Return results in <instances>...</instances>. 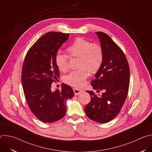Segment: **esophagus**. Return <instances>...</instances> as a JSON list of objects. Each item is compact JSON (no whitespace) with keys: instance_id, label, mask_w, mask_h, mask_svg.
<instances>
[{"instance_id":"34e87169","label":"esophagus","mask_w":152,"mask_h":152,"mask_svg":"<svg viewBox=\"0 0 152 152\" xmlns=\"http://www.w3.org/2000/svg\"><path fill=\"white\" fill-rule=\"evenodd\" d=\"M73 91H74V93H75V95H76V96H77V95H79V94H80V93H82L83 92V90H79V89L76 88H73Z\"/></svg>"}]
</instances>
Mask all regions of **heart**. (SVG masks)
<instances>
[{
  "instance_id": "heart-1",
  "label": "heart",
  "mask_w": 152,
  "mask_h": 152,
  "mask_svg": "<svg viewBox=\"0 0 152 152\" xmlns=\"http://www.w3.org/2000/svg\"><path fill=\"white\" fill-rule=\"evenodd\" d=\"M70 57H78V70L70 72L64 78L67 84L80 87L88 76V71L91 74L96 73L100 69L103 59V50L97 43H91L82 38H76L67 48ZM55 63L58 70L66 72L69 69L68 56L58 53L55 56Z\"/></svg>"
}]
</instances>
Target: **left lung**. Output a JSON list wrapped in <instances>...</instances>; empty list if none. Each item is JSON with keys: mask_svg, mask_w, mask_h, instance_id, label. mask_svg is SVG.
Returning <instances> with one entry per match:
<instances>
[{"mask_svg": "<svg viewBox=\"0 0 152 152\" xmlns=\"http://www.w3.org/2000/svg\"><path fill=\"white\" fill-rule=\"evenodd\" d=\"M103 50L102 66L95 75L91 85L101 96L93 91H86L91 96L90 102L85 107L87 117L97 123L111 121L120 111L126 99L130 81L129 64L122 50L102 32H97Z\"/></svg>", "mask_w": 152, "mask_h": 152, "instance_id": "8db88e82", "label": "left lung"}]
</instances>
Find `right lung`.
Here are the masks:
<instances>
[{
  "label": "right lung",
  "instance_id": "1",
  "mask_svg": "<svg viewBox=\"0 0 152 152\" xmlns=\"http://www.w3.org/2000/svg\"><path fill=\"white\" fill-rule=\"evenodd\" d=\"M69 38V34L46 33L29 49L23 62L21 82L26 102L35 116L45 123L64 117L66 101L74 96L72 88L65 83L60 91L51 90L52 82L59 77L55 56Z\"/></svg>",
  "mask_w": 152,
  "mask_h": 152
}]
</instances>
